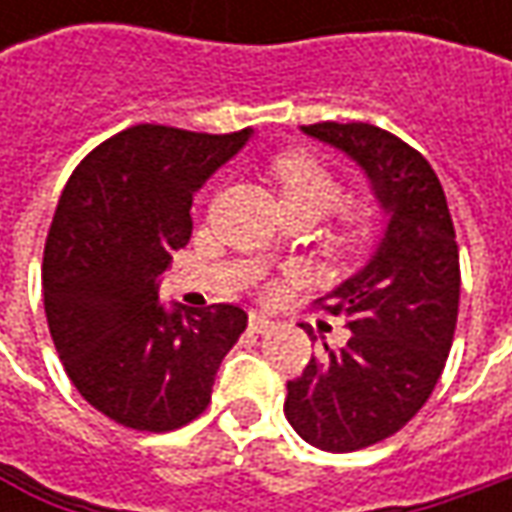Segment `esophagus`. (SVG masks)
I'll list each match as a JSON object with an SVG mask.
<instances>
[{
    "mask_svg": "<svg viewBox=\"0 0 512 512\" xmlns=\"http://www.w3.org/2000/svg\"><path fill=\"white\" fill-rule=\"evenodd\" d=\"M247 327H250V333H267V330L273 327V319H267V316H262V313H250Z\"/></svg>",
    "mask_w": 512,
    "mask_h": 512,
    "instance_id": "obj_1",
    "label": "esophagus"
}]
</instances>
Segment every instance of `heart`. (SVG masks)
<instances>
[{
	"mask_svg": "<svg viewBox=\"0 0 512 512\" xmlns=\"http://www.w3.org/2000/svg\"><path fill=\"white\" fill-rule=\"evenodd\" d=\"M273 179L279 185V199L285 210H305L316 219L342 202V182L325 162L313 153H287L273 165ZM373 236V210L344 207L339 225L330 233L333 250L356 253Z\"/></svg>",
	"mask_w": 512,
	"mask_h": 512,
	"instance_id": "obj_1",
	"label": "heart"
}]
</instances>
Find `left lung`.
Masks as SVG:
<instances>
[{
	"label": "left lung",
	"mask_w": 512,
	"mask_h": 512,
	"mask_svg": "<svg viewBox=\"0 0 512 512\" xmlns=\"http://www.w3.org/2000/svg\"><path fill=\"white\" fill-rule=\"evenodd\" d=\"M302 130L364 170L387 216L367 265L319 299L350 330L347 342H322L287 382L293 430L319 450L350 453L402 430L439 382L459 316V245L442 182L419 150L364 122Z\"/></svg>",
	"instance_id": "1"
}]
</instances>
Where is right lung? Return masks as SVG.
<instances>
[{"label":"right lung","mask_w":512,"mask_h":512,"mask_svg":"<svg viewBox=\"0 0 512 512\" xmlns=\"http://www.w3.org/2000/svg\"><path fill=\"white\" fill-rule=\"evenodd\" d=\"M253 130L136 125L90 150L53 213L42 293L70 382L113 422L165 433L205 413L239 342L236 305H159V279L190 239L196 190Z\"/></svg>","instance_id":"obj_1"}]
</instances>
